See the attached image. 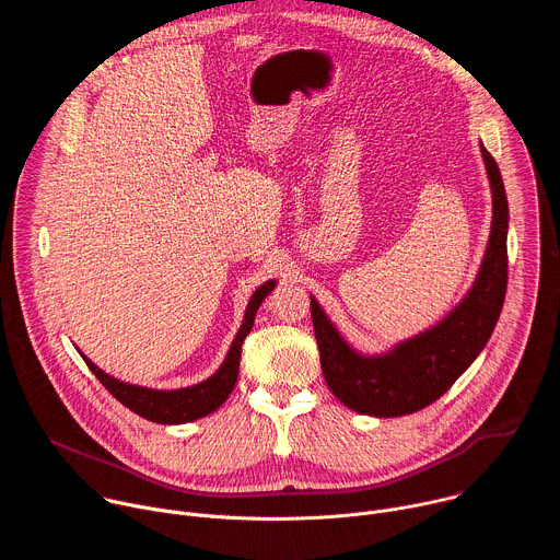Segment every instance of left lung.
I'll return each instance as SVG.
<instances>
[{
	"mask_svg": "<svg viewBox=\"0 0 560 560\" xmlns=\"http://www.w3.org/2000/svg\"><path fill=\"white\" fill-rule=\"evenodd\" d=\"M492 188L490 242L478 275L441 322L381 354H361L310 294L312 326L328 387L359 415L392 419L419 412L441 398L481 354L501 316L508 290V197L494 156L481 143Z\"/></svg>",
	"mask_w": 560,
	"mask_h": 560,
	"instance_id": "1",
	"label": "left lung"
}]
</instances>
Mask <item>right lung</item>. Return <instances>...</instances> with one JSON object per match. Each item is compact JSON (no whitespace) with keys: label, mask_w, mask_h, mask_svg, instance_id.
Segmentation results:
<instances>
[{"label":"right lung","mask_w":560,"mask_h":560,"mask_svg":"<svg viewBox=\"0 0 560 560\" xmlns=\"http://www.w3.org/2000/svg\"><path fill=\"white\" fill-rule=\"evenodd\" d=\"M277 281L268 279L264 285L255 290V294L248 301L246 314L242 328H238L236 337L230 343V350L219 365V370L208 376L201 383L188 385V387H177V389H154L145 385H132L126 381H119L110 374H106L102 368H97L86 354L84 361L91 368V372L102 381V385L117 398L121 406L132 410L135 415L152 421V423H162V425H179V423H190L201 417L212 415L217 408L223 406L225 398L230 396L236 376H238V359H242V343L253 330L255 316L264 299L275 290Z\"/></svg>","instance_id":"add662e5"}]
</instances>
